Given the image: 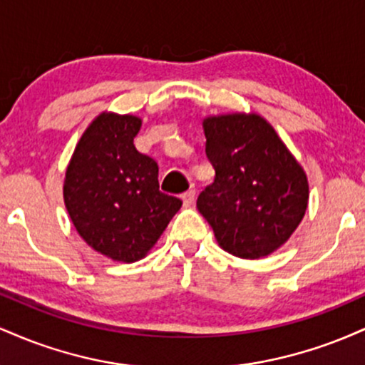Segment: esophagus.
Segmentation results:
<instances>
[{
  "label": "esophagus",
  "instance_id": "esophagus-1",
  "mask_svg": "<svg viewBox=\"0 0 365 365\" xmlns=\"http://www.w3.org/2000/svg\"><path fill=\"white\" fill-rule=\"evenodd\" d=\"M182 200L185 206H192L195 200V190H187L185 194H182Z\"/></svg>",
  "mask_w": 365,
  "mask_h": 365
}]
</instances>
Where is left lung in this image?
Returning a JSON list of instances; mask_svg holds the SVG:
<instances>
[{"mask_svg":"<svg viewBox=\"0 0 365 365\" xmlns=\"http://www.w3.org/2000/svg\"><path fill=\"white\" fill-rule=\"evenodd\" d=\"M215 182L197 209L226 252L259 259L282 247L307 209V177L274 128L257 115L204 120Z\"/></svg>","mask_w":365,"mask_h":365,"instance_id":"obj_1","label":"left lung"}]
</instances>
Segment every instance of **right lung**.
<instances>
[{"instance_id":"right-lung-1","label":"right lung","mask_w":365,"mask_h":365,"mask_svg":"<svg viewBox=\"0 0 365 365\" xmlns=\"http://www.w3.org/2000/svg\"><path fill=\"white\" fill-rule=\"evenodd\" d=\"M140 125L132 115H99L78 140L63 187L78 235L113 261L144 257L182 207L159 190L158 163L133 145Z\"/></svg>"}]
</instances>
